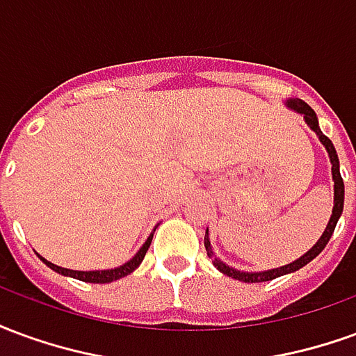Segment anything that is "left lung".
I'll list each match as a JSON object with an SVG mask.
<instances>
[{
	"mask_svg": "<svg viewBox=\"0 0 356 356\" xmlns=\"http://www.w3.org/2000/svg\"><path fill=\"white\" fill-rule=\"evenodd\" d=\"M286 106L293 112H298L303 116L305 120V124L316 133V137L321 140L324 148H326V152L330 156V163H332V181H334V208H332V216H330V221L326 225V229L322 232V236L316 240V244H314L309 252L298 257L296 261L288 263V265H282V267H276V268H268V270H259V273H248V270H238V268L231 267V265H227L225 261H221L219 257L213 252V248H211V242H209V234L208 229H206V236H204V246H206V252H208V257L211 259V263L216 265L217 270H221L223 275L231 276V278H236L240 282H267V280H273V278H278V276L284 275H290V273H296L301 267H305L307 263H311L316 257V255L321 254L322 250L326 248L328 244V240L332 238V234H334V229H336L337 221H339V217L343 213V200H345V186H343V179H341V173H339V158H337V152L334 145H332V140L321 131V125H318V118L314 114V110L303 102L301 99H288V101L284 102Z\"/></svg>",
	"mask_w": 356,
	"mask_h": 356,
	"instance_id": "obj_1",
	"label": "left lung"
}]
</instances>
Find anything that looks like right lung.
<instances>
[{
  "label": "right lung",
  "instance_id": "obj_1",
  "mask_svg": "<svg viewBox=\"0 0 356 356\" xmlns=\"http://www.w3.org/2000/svg\"><path fill=\"white\" fill-rule=\"evenodd\" d=\"M156 231V229H154ZM152 236H154V232H150V236L147 238V242L139 248V252L133 255L129 261H125L124 265H120V267L114 268H104V270H72V268H65V267H58L55 263L47 261L45 257L38 254V257L42 259L45 265L49 268H53L55 273L58 275H65L70 276V278H76V280H83V282H93V284H106V282H114V280H120V278H124V276L131 275L135 268L139 267L140 261L145 259V254H147L148 246H150V242H152Z\"/></svg>",
  "mask_w": 356,
  "mask_h": 356
}]
</instances>
